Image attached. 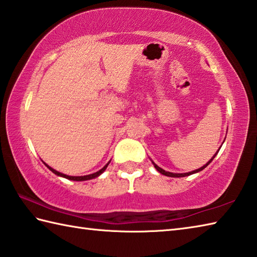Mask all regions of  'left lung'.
<instances>
[{"instance_id":"left-lung-1","label":"left lung","mask_w":257,"mask_h":257,"mask_svg":"<svg viewBox=\"0 0 257 257\" xmlns=\"http://www.w3.org/2000/svg\"><path fill=\"white\" fill-rule=\"evenodd\" d=\"M218 151H219V150H218ZM218 151L216 152V153H218ZM215 156H216V154L214 155L213 158H212L211 160H209L205 165H203V166L201 167V169H197V170H195V171H192V172H188V173H182V174H181V173H171V172H166V171H164L163 169H161L160 166L156 165V164L154 163V162H152V163L154 164V167H155V169L158 170V171L161 173V174H163V175H165V176H170V177H184V176H188V175L194 174V173H197V172H200V171H202V170L205 169V167H206L209 163H211V162L213 161V159H214V158H215Z\"/></svg>"}]
</instances>
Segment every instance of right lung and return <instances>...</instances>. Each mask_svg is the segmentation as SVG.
I'll return each instance as SVG.
<instances>
[{
	"label": "right lung",
	"instance_id": "right-lung-1",
	"mask_svg": "<svg viewBox=\"0 0 257 257\" xmlns=\"http://www.w3.org/2000/svg\"><path fill=\"white\" fill-rule=\"evenodd\" d=\"M44 164H45V163H44ZM108 164H109V162H108V163H107L105 166L103 167V169H101V170L97 171V172H95V173H93V174H90V175H84V176H69V175L62 174V173L55 171L54 169H52V167H50L48 164H45V165L48 166V169H49V170H51L52 172H53L54 174L59 175V176H62V177H65V179H67V180H71V181H87V180L95 179V177H97L98 175H101L102 173L106 170V167H107V165H108Z\"/></svg>",
	"mask_w": 257,
	"mask_h": 257
}]
</instances>
